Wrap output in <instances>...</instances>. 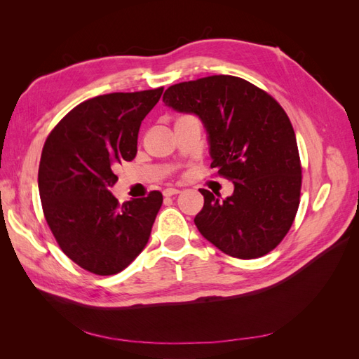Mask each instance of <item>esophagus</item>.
<instances>
[{
	"label": "esophagus",
	"instance_id": "obj_1",
	"mask_svg": "<svg viewBox=\"0 0 359 359\" xmlns=\"http://www.w3.org/2000/svg\"><path fill=\"white\" fill-rule=\"evenodd\" d=\"M180 191H181V190H178V189H175V187H168V189L163 190V196L170 198V196H173V194H178Z\"/></svg>",
	"mask_w": 359,
	"mask_h": 359
}]
</instances>
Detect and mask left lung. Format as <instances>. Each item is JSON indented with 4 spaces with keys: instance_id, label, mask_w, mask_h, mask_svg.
Wrapping results in <instances>:
<instances>
[{
    "instance_id": "left-lung-1",
    "label": "left lung",
    "mask_w": 359,
    "mask_h": 359,
    "mask_svg": "<svg viewBox=\"0 0 359 359\" xmlns=\"http://www.w3.org/2000/svg\"><path fill=\"white\" fill-rule=\"evenodd\" d=\"M163 102L202 119L211 169L235 186L224 201L199 190L203 208L194 217L199 232L238 259L274 250L295 220L302 181L295 132L283 107L266 91L229 74L172 85Z\"/></svg>"
}]
</instances>
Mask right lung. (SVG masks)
<instances>
[{"instance_id": "1", "label": "right lung", "mask_w": 359, "mask_h": 359, "mask_svg": "<svg viewBox=\"0 0 359 359\" xmlns=\"http://www.w3.org/2000/svg\"><path fill=\"white\" fill-rule=\"evenodd\" d=\"M163 86L85 100L48 136L39 166L43 214L60 248L97 276L121 273L149 240L163 194L119 205L115 170L137 153L140 123Z\"/></svg>"}]
</instances>
